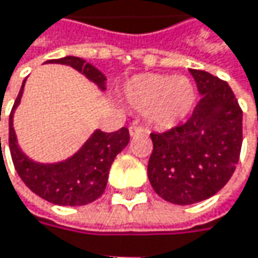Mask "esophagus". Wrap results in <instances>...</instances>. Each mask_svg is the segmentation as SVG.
<instances>
[{"label": "esophagus", "mask_w": 258, "mask_h": 258, "mask_svg": "<svg viewBox=\"0 0 258 258\" xmlns=\"http://www.w3.org/2000/svg\"><path fill=\"white\" fill-rule=\"evenodd\" d=\"M130 136H136V134H140V133H145V128L140 127V125H130Z\"/></svg>", "instance_id": "34e87169"}]
</instances>
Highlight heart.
Here are the masks:
<instances>
[{"instance_id": "obj_1", "label": "heart", "mask_w": 258, "mask_h": 258, "mask_svg": "<svg viewBox=\"0 0 258 258\" xmlns=\"http://www.w3.org/2000/svg\"><path fill=\"white\" fill-rule=\"evenodd\" d=\"M125 100L143 112L146 121L158 128H170L182 121L196 100L192 82L185 76L139 75L125 83Z\"/></svg>"}]
</instances>
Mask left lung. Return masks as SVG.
Segmentation results:
<instances>
[{
    "mask_svg": "<svg viewBox=\"0 0 258 258\" xmlns=\"http://www.w3.org/2000/svg\"><path fill=\"white\" fill-rule=\"evenodd\" d=\"M189 73L202 95L191 116L154 143L148 178L154 191L175 205L217 194L232 178L242 148V109L227 82L203 70Z\"/></svg>",
    "mask_w": 258,
    "mask_h": 258,
    "instance_id": "obj_1",
    "label": "left lung"
}]
</instances>
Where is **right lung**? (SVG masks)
Here are the masks:
<instances>
[{
	"label": "right lung",
	"mask_w": 258,
	"mask_h": 258,
	"mask_svg": "<svg viewBox=\"0 0 258 258\" xmlns=\"http://www.w3.org/2000/svg\"><path fill=\"white\" fill-rule=\"evenodd\" d=\"M47 62L70 66L94 82L101 91L106 89V76L82 58L66 56ZM24 86L25 80L9 119V146L18 175L32 192L53 205L82 206L97 200L106 189L109 170L115 157L128 145V130L122 127L113 133L95 130L86 143L69 160L55 164L35 163L21 151L13 128V113L21 103Z\"/></svg>",
	"instance_id": "add662e5"
}]
</instances>
